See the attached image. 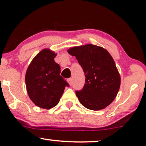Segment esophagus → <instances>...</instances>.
Here are the masks:
<instances>
[{
    "label": "esophagus",
    "mask_w": 146,
    "mask_h": 146,
    "mask_svg": "<svg viewBox=\"0 0 146 146\" xmlns=\"http://www.w3.org/2000/svg\"><path fill=\"white\" fill-rule=\"evenodd\" d=\"M68 82L69 84L71 86L72 84V78H68Z\"/></svg>",
    "instance_id": "esophagus-1"
}]
</instances>
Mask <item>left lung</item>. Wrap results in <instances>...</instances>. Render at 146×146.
Masks as SVG:
<instances>
[{
	"label": "left lung",
	"instance_id": "8db88e82",
	"mask_svg": "<svg viewBox=\"0 0 146 146\" xmlns=\"http://www.w3.org/2000/svg\"><path fill=\"white\" fill-rule=\"evenodd\" d=\"M76 56L85 75L83 88L76 95L83 106L100 110L110 104L120 86V76L106 50L93 44L73 47L68 50Z\"/></svg>",
	"mask_w": 146,
	"mask_h": 146
}]
</instances>
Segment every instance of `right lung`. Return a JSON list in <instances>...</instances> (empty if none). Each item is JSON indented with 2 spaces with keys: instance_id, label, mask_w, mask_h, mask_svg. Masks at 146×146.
<instances>
[{
  "instance_id": "right-lung-1",
  "label": "right lung",
  "mask_w": 146,
  "mask_h": 146,
  "mask_svg": "<svg viewBox=\"0 0 146 146\" xmlns=\"http://www.w3.org/2000/svg\"><path fill=\"white\" fill-rule=\"evenodd\" d=\"M56 54L44 49L34 58L25 76L28 94L35 105L50 109L58 104L68 83L60 75V67L55 62Z\"/></svg>"
}]
</instances>
